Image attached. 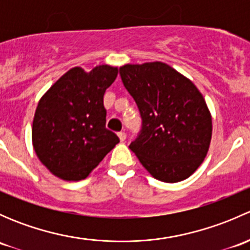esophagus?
<instances>
[{
    "label": "esophagus",
    "instance_id": "34e87169",
    "mask_svg": "<svg viewBox=\"0 0 250 250\" xmlns=\"http://www.w3.org/2000/svg\"><path fill=\"white\" fill-rule=\"evenodd\" d=\"M118 138H120V140L123 143V141L125 140V138H127V135H125V132H120L118 133Z\"/></svg>",
    "mask_w": 250,
    "mask_h": 250
}]
</instances>
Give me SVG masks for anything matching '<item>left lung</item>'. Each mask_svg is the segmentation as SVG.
Here are the masks:
<instances>
[{"mask_svg":"<svg viewBox=\"0 0 250 250\" xmlns=\"http://www.w3.org/2000/svg\"><path fill=\"white\" fill-rule=\"evenodd\" d=\"M120 75L143 118L129 148L157 180L188 179L202 165L211 140V115L202 93L162 62L123 65Z\"/></svg>","mask_w":250,"mask_h":250,"instance_id":"1","label":"left lung"}]
</instances>
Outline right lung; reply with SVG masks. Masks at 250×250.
I'll list each match as a JSON object with an SVG mask.
<instances>
[{
    "mask_svg": "<svg viewBox=\"0 0 250 250\" xmlns=\"http://www.w3.org/2000/svg\"><path fill=\"white\" fill-rule=\"evenodd\" d=\"M118 67L98 65L65 72L42 95L32 122V145L42 165L66 181L85 179L120 143L106 129L105 90Z\"/></svg>",
    "mask_w": 250,
    "mask_h": 250,
    "instance_id": "add662e5",
    "label": "right lung"
}]
</instances>
